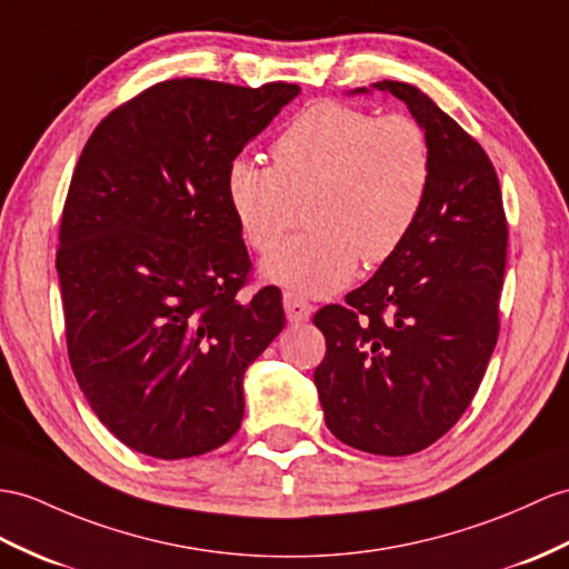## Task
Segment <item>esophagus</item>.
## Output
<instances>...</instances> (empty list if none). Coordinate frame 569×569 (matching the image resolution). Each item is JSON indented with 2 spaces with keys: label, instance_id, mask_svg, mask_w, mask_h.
<instances>
[{
  "label": "esophagus",
  "instance_id": "34e87169",
  "mask_svg": "<svg viewBox=\"0 0 569 569\" xmlns=\"http://www.w3.org/2000/svg\"><path fill=\"white\" fill-rule=\"evenodd\" d=\"M284 311H287V318L292 323H307L311 318V301L303 299L301 295H295V292H287L284 295Z\"/></svg>",
  "mask_w": 569,
  "mask_h": 569
}]
</instances>
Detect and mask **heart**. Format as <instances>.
<instances>
[{"label": "heart", "mask_w": 569, "mask_h": 569, "mask_svg": "<svg viewBox=\"0 0 569 569\" xmlns=\"http://www.w3.org/2000/svg\"><path fill=\"white\" fill-rule=\"evenodd\" d=\"M432 183V147L418 120L323 101L299 113L272 144V166L237 159L227 202L241 237L270 253L307 204L309 231L274 251L262 272L301 295L350 282L357 260L379 266L406 243Z\"/></svg>", "instance_id": "obj_1"}]
</instances>
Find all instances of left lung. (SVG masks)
I'll return each mask as SVG.
<instances>
[{"label": "left lung", "mask_w": 569, "mask_h": 569, "mask_svg": "<svg viewBox=\"0 0 569 569\" xmlns=\"http://www.w3.org/2000/svg\"><path fill=\"white\" fill-rule=\"evenodd\" d=\"M377 89L425 128L432 183L406 243L345 303L316 311L326 357L313 381L340 441L408 456L445 437L478 393L500 336L509 231L478 140L420 89L389 79Z\"/></svg>", "instance_id": "1"}]
</instances>
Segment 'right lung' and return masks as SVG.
I'll list each match as a JSON object with an SVG mask.
<instances>
[{
    "label": "right lung",
    "instance_id": "add662e5",
    "mask_svg": "<svg viewBox=\"0 0 569 569\" xmlns=\"http://www.w3.org/2000/svg\"><path fill=\"white\" fill-rule=\"evenodd\" d=\"M297 84L166 79L99 122L60 219L69 365L124 447L190 459L239 432L243 373L284 328L282 292L251 282L227 171Z\"/></svg>",
    "mask_w": 569,
    "mask_h": 569
}]
</instances>
